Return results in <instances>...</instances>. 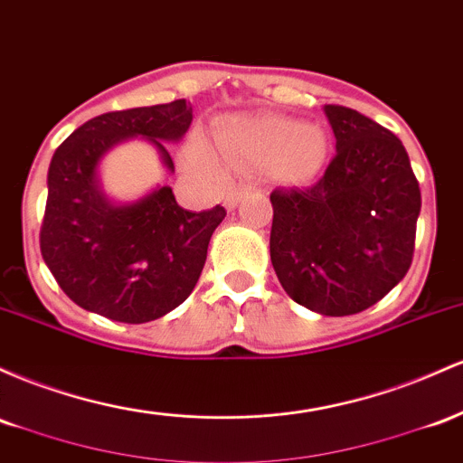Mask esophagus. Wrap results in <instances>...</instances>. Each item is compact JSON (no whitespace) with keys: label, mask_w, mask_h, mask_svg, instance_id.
<instances>
[{"label":"esophagus","mask_w":463,"mask_h":463,"mask_svg":"<svg viewBox=\"0 0 463 463\" xmlns=\"http://www.w3.org/2000/svg\"><path fill=\"white\" fill-rule=\"evenodd\" d=\"M247 190H249V188H238V190H232L230 194L225 196V207H227V210H233V207H236L238 203H241L242 196L247 194Z\"/></svg>","instance_id":"34e87169"}]
</instances>
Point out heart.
Listing matches in <instances>:
<instances>
[{
  "label": "heart",
  "mask_w": 463,
  "mask_h": 463,
  "mask_svg": "<svg viewBox=\"0 0 463 463\" xmlns=\"http://www.w3.org/2000/svg\"><path fill=\"white\" fill-rule=\"evenodd\" d=\"M328 139L317 124H298L275 113H236L214 128V148L194 142L188 150L192 168L222 184L227 170L253 175L269 170L284 184H304L319 173Z\"/></svg>",
  "instance_id": "1"
}]
</instances>
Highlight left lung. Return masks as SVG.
Listing matches in <instances>:
<instances>
[{
    "label": "left lung",
    "instance_id": "1",
    "mask_svg": "<svg viewBox=\"0 0 463 463\" xmlns=\"http://www.w3.org/2000/svg\"><path fill=\"white\" fill-rule=\"evenodd\" d=\"M336 155L304 190H273L271 262L288 298L356 315L411 267L420 185L402 142L354 109L326 105Z\"/></svg>",
    "mask_w": 463,
    "mask_h": 463
}]
</instances>
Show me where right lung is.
<instances>
[{
    "mask_svg": "<svg viewBox=\"0 0 463 463\" xmlns=\"http://www.w3.org/2000/svg\"><path fill=\"white\" fill-rule=\"evenodd\" d=\"M192 105L111 111L78 127L56 148L48 170L41 256L65 295L80 308L122 324H146L184 304L199 282L212 233L225 207L188 212L170 185L116 203L100 185V162L127 139H146L164 168L175 164L164 144L179 142Z\"/></svg>",
    "mask_w": 463,
    "mask_h": 463,
    "instance_id": "add662e5",
    "label": "right lung"
}]
</instances>
